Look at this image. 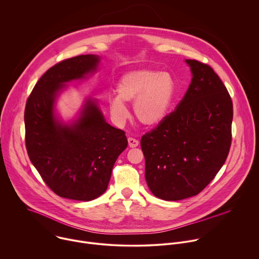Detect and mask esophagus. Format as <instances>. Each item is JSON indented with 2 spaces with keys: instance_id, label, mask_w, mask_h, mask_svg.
I'll use <instances>...</instances> for the list:
<instances>
[{
  "instance_id": "34e87169",
  "label": "esophagus",
  "mask_w": 259,
  "mask_h": 259,
  "mask_svg": "<svg viewBox=\"0 0 259 259\" xmlns=\"http://www.w3.org/2000/svg\"><path fill=\"white\" fill-rule=\"evenodd\" d=\"M127 141H128V146H130L131 148H136V147L139 146V141L136 140V139H134V138H128Z\"/></svg>"
}]
</instances>
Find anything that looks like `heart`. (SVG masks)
Returning <instances> with one entry per match:
<instances>
[{"mask_svg":"<svg viewBox=\"0 0 259 259\" xmlns=\"http://www.w3.org/2000/svg\"><path fill=\"white\" fill-rule=\"evenodd\" d=\"M175 81L169 73L138 70L123 75L117 84L118 96L108 101L113 119L122 122L127 117L124 102H133L137 119L148 126L162 122L175 97Z\"/></svg>","mask_w":259,"mask_h":259,"instance_id":"obj_1","label":"heart"}]
</instances>
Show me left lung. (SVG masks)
Masks as SVG:
<instances>
[{
	"mask_svg": "<svg viewBox=\"0 0 259 259\" xmlns=\"http://www.w3.org/2000/svg\"><path fill=\"white\" fill-rule=\"evenodd\" d=\"M185 62L192 79L184 97L141 139L147 184L164 200L203 190L224 165L232 142L233 103L226 86L208 65Z\"/></svg>",
	"mask_w": 259,
	"mask_h": 259,
	"instance_id": "left-lung-1",
	"label": "left lung"
}]
</instances>
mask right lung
Instances as JSON below:
<instances>
[{"label":"right lung","instance_id":"right-lung-1","mask_svg":"<svg viewBox=\"0 0 259 259\" xmlns=\"http://www.w3.org/2000/svg\"><path fill=\"white\" fill-rule=\"evenodd\" d=\"M99 57L78 56L49 69L35 84L24 112L30 161L59 196L89 201L107 189L113 165L127 147L125 133L108 124L97 103L88 99L71 124L55 115V100L65 83L95 72Z\"/></svg>","mask_w":259,"mask_h":259}]
</instances>
